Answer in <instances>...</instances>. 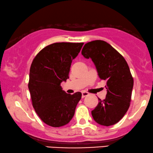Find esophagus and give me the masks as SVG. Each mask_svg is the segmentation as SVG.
I'll return each instance as SVG.
<instances>
[{"label":"esophagus","mask_w":153,"mask_h":153,"mask_svg":"<svg viewBox=\"0 0 153 153\" xmlns=\"http://www.w3.org/2000/svg\"><path fill=\"white\" fill-rule=\"evenodd\" d=\"M89 95V93H88V92H85V91H83L82 92V97L83 98V97L88 96V95Z\"/></svg>","instance_id":"1"}]
</instances>
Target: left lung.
I'll use <instances>...</instances> for the list:
<instances>
[{
    "label": "left lung",
    "mask_w": 153,
    "mask_h": 153,
    "mask_svg": "<svg viewBox=\"0 0 153 153\" xmlns=\"http://www.w3.org/2000/svg\"><path fill=\"white\" fill-rule=\"evenodd\" d=\"M82 55L92 59L108 91L104 100L98 98L92 116L101 126H113L123 118L130 105L134 81L129 66L122 55L103 40L88 42Z\"/></svg>",
    "instance_id": "8db88e82"
}]
</instances>
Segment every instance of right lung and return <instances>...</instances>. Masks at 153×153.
<instances>
[{
    "label": "right lung",
    "instance_id": "obj_1",
    "mask_svg": "<svg viewBox=\"0 0 153 153\" xmlns=\"http://www.w3.org/2000/svg\"><path fill=\"white\" fill-rule=\"evenodd\" d=\"M83 43H55L45 47L35 57L30 68L28 89L37 115L48 126L59 128L68 124L81 99L62 91L60 84L69 78L71 62Z\"/></svg>",
    "mask_w": 153,
    "mask_h": 153
}]
</instances>
